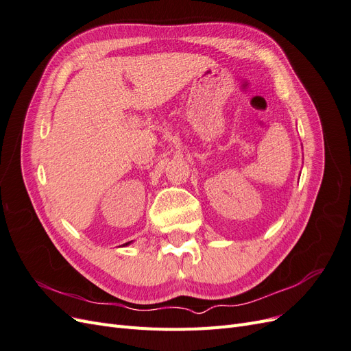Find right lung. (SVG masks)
Listing matches in <instances>:
<instances>
[{
  "label": "right lung",
  "instance_id": "obj_1",
  "mask_svg": "<svg viewBox=\"0 0 351 351\" xmlns=\"http://www.w3.org/2000/svg\"><path fill=\"white\" fill-rule=\"evenodd\" d=\"M130 243H133V241H127V243H124V244H123V246H129Z\"/></svg>",
  "mask_w": 351,
  "mask_h": 351
}]
</instances>
